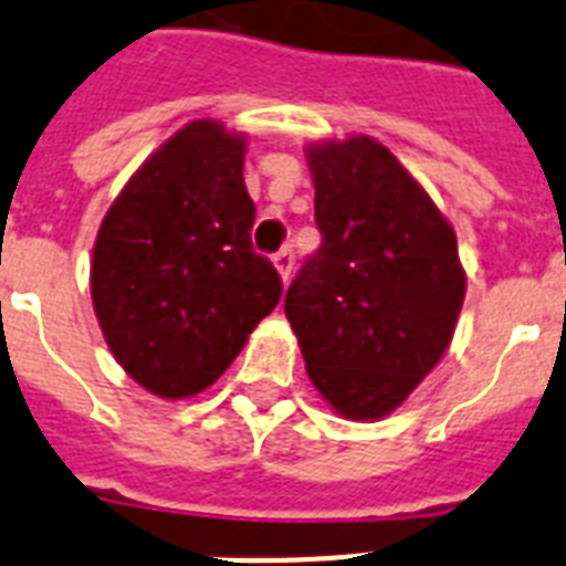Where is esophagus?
Segmentation results:
<instances>
[{"instance_id":"34e87169","label":"esophagus","mask_w":566,"mask_h":566,"mask_svg":"<svg viewBox=\"0 0 566 566\" xmlns=\"http://www.w3.org/2000/svg\"><path fill=\"white\" fill-rule=\"evenodd\" d=\"M273 264L279 270V275H282V282H287L293 273V264H296V255H293V250H279L273 255Z\"/></svg>"}]
</instances>
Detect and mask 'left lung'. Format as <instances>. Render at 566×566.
Here are the masks:
<instances>
[{
    "instance_id": "obj_1",
    "label": "left lung",
    "mask_w": 566,
    "mask_h": 566,
    "mask_svg": "<svg viewBox=\"0 0 566 566\" xmlns=\"http://www.w3.org/2000/svg\"><path fill=\"white\" fill-rule=\"evenodd\" d=\"M319 250L284 296L316 392L378 421L433 371L457 328L465 270L457 232L380 142L307 148Z\"/></svg>"
}]
</instances>
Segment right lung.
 <instances>
[{
    "label": "right lung",
    "instance_id": "add662e5",
    "mask_svg": "<svg viewBox=\"0 0 566 566\" xmlns=\"http://www.w3.org/2000/svg\"><path fill=\"white\" fill-rule=\"evenodd\" d=\"M247 139L197 118L145 159L101 220L90 291L109 352L139 387L191 398L229 369L279 305L252 250Z\"/></svg>",
    "mask_w": 566,
    "mask_h": 566
}]
</instances>
